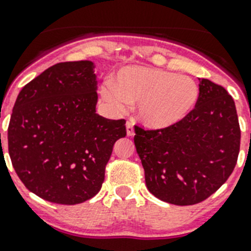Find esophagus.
<instances>
[{
  "mask_svg": "<svg viewBox=\"0 0 251 251\" xmlns=\"http://www.w3.org/2000/svg\"><path fill=\"white\" fill-rule=\"evenodd\" d=\"M126 127H127V136L128 137L134 136V128H133V123H132V122H127V124H126Z\"/></svg>",
  "mask_w": 251,
  "mask_h": 251,
  "instance_id": "obj_1",
  "label": "esophagus"
}]
</instances>
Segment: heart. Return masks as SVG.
<instances>
[{
  "label": "heart",
  "instance_id": "1",
  "mask_svg": "<svg viewBox=\"0 0 251 251\" xmlns=\"http://www.w3.org/2000/svg\"><path fill=\"white\" fill-rule=\"evenodd\" d=\"M113 109L124 112L137 104L138 119L152 129L172 127L185 119L199 99L192 77L161 69L129 66L122 69L114 84L101 89Z\"/></svg>",
  "mask_w": 251,
  "mask_h": 251
}]
</instances>
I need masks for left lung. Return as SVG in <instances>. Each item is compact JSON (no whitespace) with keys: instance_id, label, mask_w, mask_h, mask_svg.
I'll list each match as a JSON object with an SVG mask.
<instances>
[{"instance_id":"left-lung-1","label":"left lung","mask_w":251,"mask_h":251,"mask_svg":"<svg viewBox=\"0 0 251 251\" xmlns=\"http://www.w3.org/2000/svg\"><path fill=\"white\" fill-rule=\"evenodd\" d=\"M191 113L172 127L134 126V145L152 195L168 203L195 205L216 192L234 171L240 126L234 99L225 88L199 79Z\"/></svg>"}]
</instances>
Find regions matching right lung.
Wrapping results in <instances>:
<instances>
[{"instance_id": "add662e5", "label": "right lung", "mask_w": 251, "mask_h": 251, "mask_svg": "<svg viewBox=\"0 0 251 251\" xmlns=\"http://www.w3.org/2000/svg\"><path fill=\"white\" fill-rule=\"evenodd\" d=\"M92 61H66L26 84L8 124V153L28 191L61 205L84 202L100 191L113 146L126 121L95 113Z\"/></svg>"}]
</instances>
